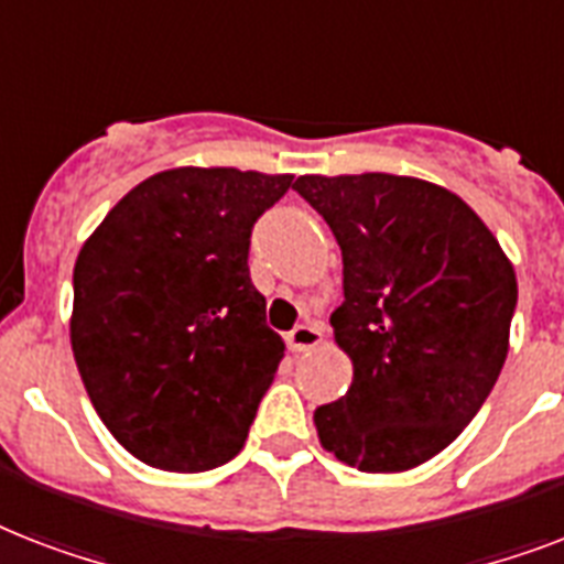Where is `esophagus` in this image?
Returning <instances> with one entry per match:
<instances>
[{
	"label": "esophagus",
	"instance_id": "34e87169",
	"mask_svg": "<svg viewBox=\"0 0 564 564\" xmlns=\"http://www.w3.org/2000/svg\"><path fill=\"white\" fill-rule=\"evenodd\" d=\"M322 339H325V334H322V327L318 325H299L286 334V345H290L295 354L316 348V345H322Z\"/></svg>",
	"mask_w": 564,
	"mask_h": 564
}]
</instances>
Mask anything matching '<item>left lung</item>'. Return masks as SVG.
<instances>
[{
    "instance_id": "1",
    "label": "left lung",
    "mask_w": 564,
    "mask_h": 564,
    "mask_svg": "<svg viewBox=\"0 0 564 564\" xmlns=\"http://www.w3.org/2000/svg\"><path fill=\"white\" fill-rule=\"evenodd\" d=\"M292 189L343 248L336 345L351 389L318 406V438L360 471H406L445 451L498 383L516 269L447 189L403 175H304Z\"/></svg>"
}]
</instances>
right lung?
<instances>
[{
  "instance_id": "obj_1",
  "label": "right lung",
  "mask_w": 564,
  "mask_h": 564,
  "mask_svg": "<svg viewBox=\"0 0 564 564\" xmlns=\"http://www.w3.org/2000/svg\"><path fill=\"white\" fill-rule=\"evenodd\" d=\"M292 175L158 172L84 242L73 354L93 406L128 454L210 471L242 451L283 339L248 272L254 221Z\"/></svg>"
}]
</instances>
